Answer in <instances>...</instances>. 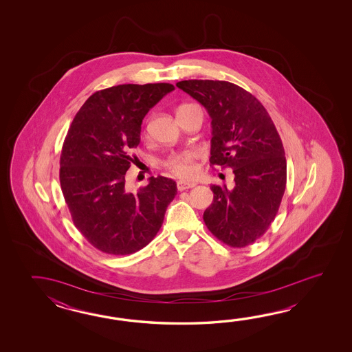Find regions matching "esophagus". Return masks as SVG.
Listing matches in <instances>:
<instances>
[{"instance_id":"34e87169","label":"esophagus","mask_w":352,"mask_h":352,"mask_svg":"<svg viewBox=\"0 0 352 352\" xmlns=\"http://www.w3.org/2000/svg\"><path fill=\"white\" fill-rule=\"evenodd\" d=\"M196 186L195 182H187V181H179L177 182V190L179 191H185L187 188H192Z\"/></svg>"}]
</instances>
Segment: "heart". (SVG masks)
<instances>
[{
  "label": "heart",
  "mask_w": 352,
  "mask_h": 352,
  "mask_svg": "<svg viewBox=\"0 0 352 352\" xmlns=\"http://www.w3.org/2000/svg\"><path fill=\"white\" fill-rule=\"evenodd\" d=\"M199 152L196 150L179 151L173 152L164 161V167L173 176L179 179H188L196 173V160L199 158Z\"/></svg>",
  "instance_id": "heart-1"
}]
</instances>
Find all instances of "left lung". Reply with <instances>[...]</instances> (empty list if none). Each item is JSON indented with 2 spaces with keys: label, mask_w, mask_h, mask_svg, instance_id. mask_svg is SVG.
Listing matches in <instances>:
<instances>
[{
  "label": "left lung",
  "mask_w": 352,
  "mask_h": 352,
  "mask_svg": "<svg viewBox=\"0 0 352 352\" xmlns=\"http://www.w3.org/2000/svg\"><path fill=\"white\" fill-rule=\"evenodd\" d=\"M179 89L211 117L210 165L230 167L232 190L212 185L204 212L211 234L232 248L253 244L268 230L285 194L287 162L277 128L256 98L224 80H182Z\"/></svg>",
  "instance_id": "1"
}]
</instances>
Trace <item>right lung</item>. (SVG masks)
I'll list each match as a JSON object with an SVG mask.
<instances>
[{"instance_id":"right-lung-1","label":"right lung","mask_w":352,"mask_h":352,"mask_svg":"<svg viewBox=\"0 0 352 352\" xmlns=\"http://www.w3.org/2000/svg\"><path fill=\"white\" fill-rule=\"evenodd\" d=\"M175 89L173 84H122L98 90L82 105L60 155V185L82 236L100 252L133 254L161 229L176 182L151 177L137 194L126 191L141 124L151 108Z\"/></svg>"}]
</instances>
